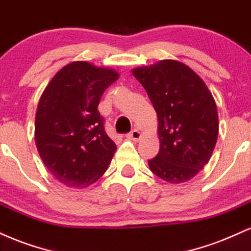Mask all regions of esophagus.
Listing matches in <instances>:
<instances>
[{"label":"esophagus","instance_id":"obj_1","mask_svg":"<svg viewBox=\"0 0 251 251\" xmlns=\"http://www.w3.org/2000/svg\"><path fill=\"white\" fill-rule=\"evenodd\" d=\"M126 137L130 138L132 141H138L141 138V132L140 130H137V129H132V130L126 135Z\"/></svg>","mask_w":251,"mask_h":251}]
</instances>
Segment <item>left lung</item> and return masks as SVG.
I'll return each instance as SVG.
<instances>
[{
    "label": "left lung",
    "mask_w": 251,
    "mask_h": 251,
    "mask_svg": "<svg viewBox=\"0 0 251 251\" xmlns=\"http://www.w3.org/2000/svg\"><path fill=\"white\" fill-rule=\"evenodd\" d=\"M158 119L160 150L148 161L156 176L183 183L210 158L219 135L214 97L202 78L178 61L164 60L132 70Z\"/></svg>",
    "instance_id": "1"
}]
</instances>
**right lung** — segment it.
I'll return each mask as SVG.
<instances>
[{
    "instance_id": "obj_1",
    "label": "right lung",
    "mask_w": 251,
    "mask_h": 251,
    "mask_svg": "<svg viewBox=\"0 0 251 251\" xmlns=\"http://www.w3.org/2000/svg\"><path fill=\"white\" fill-rule=\"evenodd\" d=\"M117 78L113 69L73 62L56 74L41 96L35 142L44 166L67 187L93 184L113 158L116 144L105 132L97 107Z\"/></svg>"
}]
</instances>
